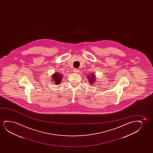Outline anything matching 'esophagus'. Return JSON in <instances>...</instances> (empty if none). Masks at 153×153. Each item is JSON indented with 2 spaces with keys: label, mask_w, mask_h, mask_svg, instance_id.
<instances>
[{
  "label": "esophagus",
  "mask_w": 153,
  "mask_h": 153,
  "mask_svg": "<svg viewBox=\"0 0 153 153\" xmlns=\"http://www.w3.org/2000/svg\"><path fill=\"white\" fill-rule=\"evenodd\" d=\"M74 71L75 73H78L79 72V71L78 69H74Z\"/></svg>",
  "instance_id": "1"
}]
</instances>
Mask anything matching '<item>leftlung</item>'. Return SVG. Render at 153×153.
<instances>
[{
	"mask_svg": "<svg viewBox=\"0 0 153 153\" xmlns=\"http://www.w3.org/2000/svg\"><path fill=\"white\" fill-rule=\"evenodd\" d=\"M87 76H88V77L87 78H88V81L89 82L90 85H93L94 82H95L97 78L96 77L95 74L94 73V74L91 73L90 75H88Z\"/></svg>",
	"mask_w": 153,
	"mask_h": 153,
	"instance_id": "1",
	"label": "left lung"
}]
</instances>
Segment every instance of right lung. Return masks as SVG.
Listing matches in <instances>:
<instances>
[{
    "label": "right lung",
    "instance_id": "right-lung-1",
    "mask_svg": "<svg viewBox=\"0 0 153 153\" xmlns=\"http://www.w3.org/2000/svg\"><path fill=\"white\" fill-rule=\"evenodd\" d=\"M52 82H54V84L58 85L59 84H61V82H62V78H63V75L59 73V72H56L52 75Z\"/></svg>",
    "mask_w": 153,
    "mask_h": 153
}]
</instances>
